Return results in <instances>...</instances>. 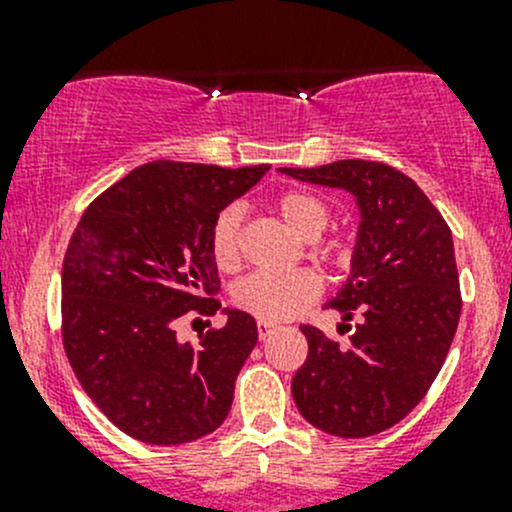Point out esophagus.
I'll return each instance as SVG.
<instances>
[{"instance_id": "esophagus-1", "label": "esophagus", "mask_w": 512, "mask_h": 512, "mask_svg": "<svg viewBox=\"0 0 512 512\" xmlns=\"http://www.w3.org/2000/svg\"><path fill=\"white\" fill-rule=\"evenodd\" d=\"M275 324H270V322H262V319H260V322H257V337H260V339H267V337H270V334H275Z\"/></svg>"}]
</instances>
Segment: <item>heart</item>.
<instances>
[{
  "label": "heart",
  "mask_w": 512,
  "mask_h": 512,
  "mask_svg": "<svg viewBox=\"0 0 512 512\" xmlns=\"http://www.w3.org/2000/svg\"><path fill=\"white\" fill-rule=\"evenodd\" d=\"M282 223L302 240H317L329 223V210L317 195L289 190L277 200ZM242 210L227 205L215 218L210 230V252L218 267L232 270L240 262ZM319 297L317 277L304 270L292 272H252L232 289V299L240 309L255 314L262 322H287Z\"/></svg>",
  "instance_id": "b5f03b06"
}]
</instances>
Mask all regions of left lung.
Returning <instances> with one entry per match:
<instances>
[{"label":"left lung","mask_w":512,"mask_h":512,"mask_svg":"<svg viewBox=\"0 0 512 512\" xmlns=\"http://www.w3.org/2000/svg\"><path fill=\"white\" fill-rule=\"evenodd\" d=\"M354 195L359 230L347 282L327 302L352 329L349 347L304 324L307 361L292 379L299 414L342 438L386 431L426 396L461 317L453 237L409 175L374 160L280 168Z\"/></svg>","instance_id":"8db88e82"}]
</instances>
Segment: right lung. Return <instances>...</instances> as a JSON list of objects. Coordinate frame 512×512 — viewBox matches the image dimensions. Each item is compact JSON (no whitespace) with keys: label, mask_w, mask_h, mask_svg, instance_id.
<instances>
[{"label":"right lung","mask_w":512,"mask_h":512,"mask_svg":"<svg viewBox=\"0 0 512 512\" xmlns=\"http://www.w3.org/2000/svg\"><path fill=\"white\" fill-rule=\"evenodd\" d=\"M267 170L153 160L103 190L71 235L61 270L66 356L91 401L136 441L190 443L230 414L255 319L224 309L226 327L198 348L174 327L188 311L223 308L210 230Z\"/></svg>","instance_id":"1"}]
</instances>
